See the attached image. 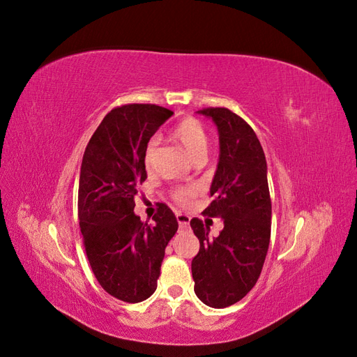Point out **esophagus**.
Segmentation results:
<instances>
[{"label":"esophagus","instance_id":"obj_1","mask_svg":"<svg viewBox=\"0 0 357 357\" xmlns=\"http://www.w3.org/2000/svg\"><path fill=\"white\" fill-rule=\"evenodd\" d=\"M177 222H178V226L181 229H186L189 228V222H190V218L186 214H181V213H177Z\"/></svg>","mask_w":357,"mask_h":357}]
</instances>
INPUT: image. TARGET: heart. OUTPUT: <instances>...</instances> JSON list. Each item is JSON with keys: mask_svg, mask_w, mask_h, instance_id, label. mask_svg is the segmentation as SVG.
Returning a JSON list of instances; mask_svg holds the SVG:
<instances>
[{"mask_svg": "<svg viewBox=\"0 0 357 357\" xmlns=\"http://www.w3.org/2000/svg\"><path fill=\"white\" fill-rule=\"evenodd\" d=\"M171 137L181 149L189 155L192 160L205 159L208 152V134L205 131L201 122L193 117H186L185 121L177 123L171 131ZM156 152V139H150L144 149V165L149 168L152 165L153 158ZM197 189L195 188H180L174 192V198L178 202H188L195 197Z\"/></svg>", "mask_w": 357, "mask_h": 357, "instance_id": "obj_1", "label": "heart"}]
</instances>
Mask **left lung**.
<instances>
[{
    "mask_svg": "<svg viewBox=\"0 0 357 357\" xmlns=\"http://www.w3.org/2000/svg\"><path fill=\"white\" fill-rule=\"evenodd\" d=\"M211 119L219 132V162L211 181L213 202L204 214L223 220L219 236L192 219L199 252L192 261L197 296L205 305L225 308L243 299L256 284L271 236L266 159L244 119L215 107L197 112Z\"/></svg>",
    "mask_w": 357,
    "mask_h": 357,
    "instance_id": "1",
    "label": "left lung"
}]
</instances>
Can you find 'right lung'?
Here are the masks:
<instances>
[{"mask_svg": "<svg viewBox=\"0 0 357 357\" xmlns=\"http://www.w3.org/2000/svg\"><path fill=\"white\" fill-rule=\"evenodd\" d=\"M172 114L155 104L117 107L96 128L82 160L79 220L86 255L107 294L129 304L153 295L165 247L178 228L165 204H159L153 225L134 213V197L147 178L144 149Z\"/></svg>", "mask_w": 357, "mask_h": 357, "instance_id": "right-lung-1", "label": "right lung"}]
</instances>
